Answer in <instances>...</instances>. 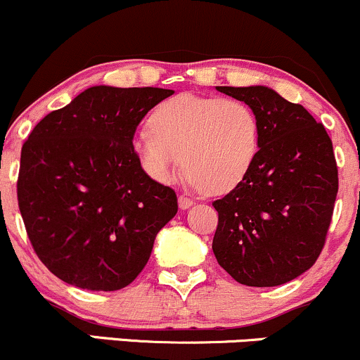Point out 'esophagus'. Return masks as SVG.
Here are the masks:
<instances>
[{
    "mask_svg": "<svg viewBox=\"0 0 360 360\" xmlns=\"http://www.w3.org/2000/svg\"><path fill=\"white\" fill-rule=\"evenodd\" d=\"M177 201H179V208H181V210H186V208H189L193 203H195V201H193L186 195H179V200H177Z\"/></svg>",
    "mask_w": 360,
    "mask_h": 360,
    "instance_id": "obj_1",
    "label": "esophagus"
}]
</instances>
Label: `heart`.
<instances>
[{"label": "heart", "mask_w": 360, "mask_h": 360, "mask_svg": "<svg viewBox=\"0 0 360 360\" xmlns=\"http://www.w3.org/2000/svg\"><path fill=\"white\" fill-rule=\"evenodd\" d=\"M258 140V120L246 102L179 94L153 109L150 128L136 133L133 150L157 183H172L186 160L193 186L222 195L248 176Z\"/></svg>", "instance_id": "obj_1"}]
</instances>
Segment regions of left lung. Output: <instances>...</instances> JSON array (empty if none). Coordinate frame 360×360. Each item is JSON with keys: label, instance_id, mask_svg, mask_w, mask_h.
<instances>
[{"label": "left lung", "instance_id": "left-lung-1", "mask_svg": "<svg viewBox=\"0 0 360 360\" xmlns=\"http://www.w3.org/2000/svg\"><path fill=\"white\" fill-rule=\"evenodd\" d=\"M217 90L252 109L259 150L243 183L213 201V255L243 285H282L309 270L325 246L338 193L333 145L301 104L268 86Z\"/></svg>", "mask_w": 360, "mask_h": 360}]
</instances>
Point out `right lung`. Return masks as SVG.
I'll return each instance as SVG.
<instances>
[{
    "instance_id": "1",
    "label": "right lung",
    "mask_w": 360,
    "mask_h": 360,
    "mask_svg": "<svg viewBox=\"0 0 360 360\" xmlns=\"http://www.w3.org/2000/svg\"><path fill=\"white\" fill-rule=\"evenodd\" d=\"M174 90L90 86L35 124L20 155L18 208L47 270L86 290L140 275L177 213L172 188L141 169L136 126Z\"/></svg>"
}]
</instances>
